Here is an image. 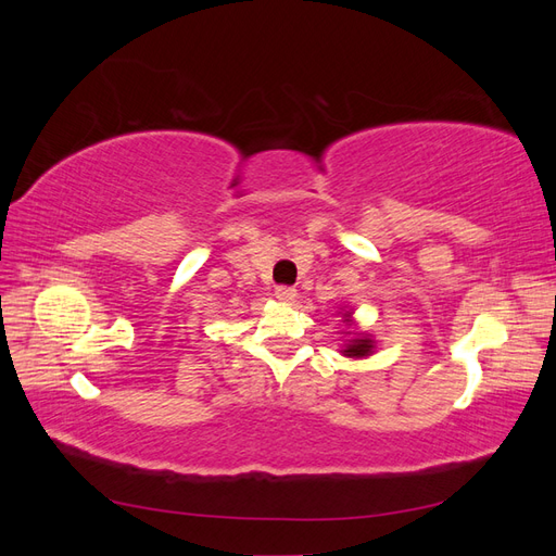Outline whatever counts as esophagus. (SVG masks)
<instances>
[{"mask_svg":"<svg viewBox=\"0 0 556 556\" xmlns=\"http://www.w3.org/2000/svg\"><path fill=\"white\" fill-rule=\"evenodd\" d=\"M274 294H276V299L280 301V304H292V301L296 299V290L290 288V285H278Z\"/></svg>","mask_w":556,"mask_h":556,"instance_id":"obj_1","label":"esophagus"}]
</instances>
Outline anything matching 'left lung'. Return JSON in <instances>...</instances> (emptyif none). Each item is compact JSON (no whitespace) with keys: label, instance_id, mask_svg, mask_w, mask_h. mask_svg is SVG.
Here are the masks:
<instances>
[{"label":"left lung","instance_id":"left-lung-1","mask_svg":"<svg viewBox=\"0 0 556 556\" xmlns=\"http://www.w3.org/2000/svg\"><path fill=\"white\" fill-rule=\"evenodd\" d=\"M345 323H352L350 311L345 313ZM371 352H374V339H371V336H364V333H357L355 339H350L345 343V348H343V355L345 357H355V359L368 357V355H371Z\"/></svg>","mask_w":556,"mask_h":556}]
</instances>
